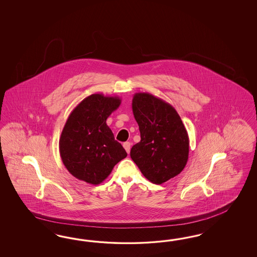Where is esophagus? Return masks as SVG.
<instances>
[{"mask_svg": "<svg viewBox=\"0 0 257 257\" xmlns=\"http://www.w3.org/2000/svg\"><path fill=\"white\" fill-rule=\"evenodd\" d=\"M123 148L125 149L127 154H130V150H131V143L130 142H124L123 143Z\"/></svg>", "mask_w": 257, "mask_h": 257, "instance_id": "34e87169", "label": "esophagus"}]
</instances>
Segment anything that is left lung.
Instances as JSON below:
<instances>
[{
  "mask_svg": "<svg viewBox=\"0 0 257 257\" xmlns=\"http://www.w3.org/2000/svg\"><path fill=\"white\" fill-rule=\"evenodd\" d=\"M132 109L140 127V141L131 149V158L150 182L163 184L187 165V129L175 108L152 94H135Z\"/></svg>",
  "mask_w": 257,
  "mask_h": 257,
  "instance_id": "left-lung-1",
  "label": "left lung"
}]
</instances>
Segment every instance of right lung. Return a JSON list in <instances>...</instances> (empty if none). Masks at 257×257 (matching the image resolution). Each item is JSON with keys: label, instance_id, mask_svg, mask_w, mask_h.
<instances>
[{"label": "right lung", "instance_id": "add662e5", "mask_svg": "<svg viewBox=\"0 0 257 257\" xmlns=\"http://www.w3.org/2000/svg\"><path fill=\"white\" fill-rule=\"evenodd\" d=\"M120 102L117 96L92 94L71 111L60 136L59 152L64 166L78 180L99 185L127 156L106 124Z\"/></svg>", "mask_w": 257, "mask_h": 257}]
</instances>
